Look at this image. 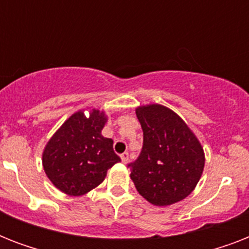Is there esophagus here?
<instances>
[{"mask_svg":"<svg viewBox=\"0 0 249 249\" xmlns=\"http://www.w3.org/2000/svg\"><path fill=\"white\" fill-rule=\"evenodd\" d=\"M120 158H121V161H123L124 164H126L129 161V154H128V152H124V154H121Z\"/></svg>","mask_w":249,"mask_h":249,"instance_id":"esophagus-1","label":"esophagus"}]
</instances>
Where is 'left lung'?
Instances as JSON below:
<instances>
[{
	"mask_svg": "<svg viewBox=\"0 0 249 249\" xmlns=\"http://www.w3.org/2000/svg\"><path fill=\"white\" fill-rule=\"evenodd\" d=\"M143 146L130 166L137 191L151 204L165 207L193 193L204 169V151L185 121L161 105L136 109Z\"/></svg>",
	"mask_w": 249,
	"mask_h": 249,
	"instance_id": "1",
	"label": "left lung"
}]
</instances>
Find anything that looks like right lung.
Returning a JSON list of instances; mask_svg holds the SVG:
<instances>
[{
  "instance_id": "1",
  "label": "right lung",
  "mask_w": 249,
  "mask_h": 249,
  "mask_svg": "<svg viewBox=\"0 0 249 249\" xmlns=\"http://www.w3.org/2000/svg\"><path fill=\"white\" fill-rule=\"evenodd\" d=\"M107 116L93 108L89 117L77 111L64 121L42 152L48 178L62 193L80 196L101 185L107 170L120 161L113 141L102 136Z\"/></svg>"
}]
</instances>
